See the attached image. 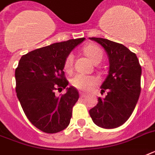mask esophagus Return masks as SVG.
<instances>
[{"label":"esophagus","mask_w":155,"mask_h":155,"mask_svg":"<svg viewBox=\"0 0 155 155\" xmlns=\"http://www.w3.org/2000/svg\"><path fill=\"white\" fill-rule=\"evenodd\" d=\"M80 97H87V95L85 94V93H84V92H80Z\"/></svg>","instance_id":"34e87169"}]
</instances>
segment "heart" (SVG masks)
<instances>
[{
  "label": "heart",
  "instance_id": "heart-1",
  "mask_svg": "<svg viewBox=\"0 0 155 155\" xmlns=\"http://www.w3.org/2000/svg\"><path fill=\"white\" fill-rule=\"evenodd\" d=\"M84 52L91 60L95 63H100L103 58V51L101 49L94 44H88L84 47ZM73 54H69L66 58L64 63V68L67 71H70L72 68ZM99 80L97 77L92 75H86L78 74L71 80V84L77 89L82 91H89L97 85Z\"/></svg>",
  "mask_w": 155,
  "mask_h": 155
}]
</instances>
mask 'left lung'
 <instances>
[{
    "instance_id": "1",
    "label": "left lung",
    "mask_w": 155,
    "mask_h": 155,
    "mask_svg": "<svg viewBox=\"0 0 155 155\" xmlns=\"http://www.w3.org/2000/svg\"><path fill=\"white\" fill-rule=\"evenodd\" d=\"M104 48L109 58L108 75L101 85L104 99L89 110L93 122L104 129H114L130 118L141 93L142 68L137 55L124 45L101 38H90Z\"/></svg>"
}]
</instances>
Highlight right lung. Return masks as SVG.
<instances>
[{"label": "right lung", "instance_id": "right-lung-1", "mask_svg": "<svg viewBox=\"0 0 155 155\" xmlns=\"http://www.w3.org/2000/svg\"><path fill=\"white\" fill-rule=\"evenodd\" d=\"M84 38L56 42L21 56L15 70L16 92L26 117L47 134L60 132L68 127L72 108L79 99L74 87L56 97L68 85L63 71L66 58Z\"/></svg>", "mask_w": 155, "mask_h": 155}]
</instances>
